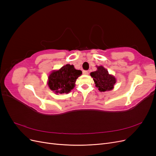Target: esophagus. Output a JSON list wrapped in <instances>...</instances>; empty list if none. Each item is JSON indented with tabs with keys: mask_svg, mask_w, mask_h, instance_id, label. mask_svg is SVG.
<instances>
[{
	"mask_svg": "<svg viewBox=\"0 0 156 156\" xmlns=\"http://www.w3.org/2000/svg\"><path fill=\"white\" fill-rule=\"evenodd\" d=\"M83 73L84 75H88V72L87 70H83Z\"/></svg>",
	"mask_w": 156,
	"mask_h": 156,
	"instance_id": "esophagus-1",
	"label": "esophagus"
}]
</instances>
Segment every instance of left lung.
Listing matches in <instances>:
<instances>
[{
	"label": "left lung",
	"mask_w": 156,
	"mask_h": 156,
	"mask_svg": "<svg viewBox=\"0 0 156 156\" xmlns=\"http://www.w3.org/2000/svg\"><path fill=\"white\" fill-rule=\"evenodd\" d=\"M96 72L90 73L93 78L96 87L100 92L111 90L116 83V79L112 75H109L108 71L103 66H98Z\"/></svg>",
	"instance_id": "1"
}]
</instances>
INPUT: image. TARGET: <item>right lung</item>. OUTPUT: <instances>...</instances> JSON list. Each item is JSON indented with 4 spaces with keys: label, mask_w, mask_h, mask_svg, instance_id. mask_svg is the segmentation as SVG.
<instances>
[{
    "label": "right lung",
    "mask_w": 156,
    "mask_h": 156,
    "mask_svg": "<svg viewBox=\"0 0 156 156\" xmlns=\"http://www.w3.org/2000/svg\"><path fill=\"white\" fill-rule=\"evenodd\" d=\"M81 74V71L75 69L73 65L66 64L50 74L48 78L49 87L56 94L68 93L73 88L76 79Z\"/></svg>",
    "instance_id": "1"
}]
</instances>
